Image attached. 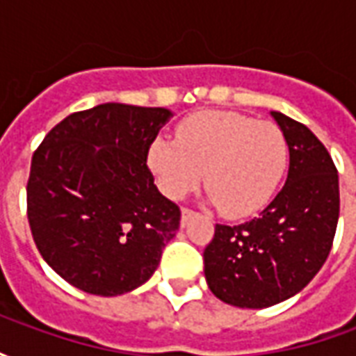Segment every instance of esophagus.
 <instances>
[{
    "instance_id": "1",
    "label": "esophagus",
    "mask_w": 356,
    "mask_h": 356,
    "mask_svg": "<svg viewBox=\"0 0 356 356\" xmlns=\"http://www.w3.org/2000/svg\"><path fill=\"white\" fill-rule=\"evenodd\" d=\"M193 216V209H188V208H183L181 209V223L185 225L186 221H188V217Z\"/></svg>"
}]
</instances>
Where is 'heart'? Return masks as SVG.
<instances>
[{
	"instance_id": "obj_1",
	"label": "heart",
	"mask_w": 356,
	"mask_h": 356,
	"mask_svg": "<svg viewBox=\"0 0 356 356\" xmlns=\"http://www.w3.org/2000/svg\"><path fill=\"white\" fill-rule=\"evenodd\" d=\"M288 163L290 147L278 125L219 110L186 118L177 143L158 137L148 148V168L168 198L181 200L204 177L209 200L231 219L261 211Z\"/></svg>"
}]
</instances>
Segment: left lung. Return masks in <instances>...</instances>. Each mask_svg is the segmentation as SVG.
Wrapping results in <instances>:
<instances>
[{"label":"left lung","instance_id":"8db88e82","mask_svg":"<svg viewBox=\"0 0 356 356\" xmlns=\"http://www.w3.org/2000/svg\"><path fill=\"white\" fill-rule=\"evenodd\" d=\"M290 147L288 179L261 216L216 225L204 250L209 290L225 303L263 309L296 296L326 261L339 217L332 156L307 125L270 112Z\"/></svg>","mask_w":356,"mask_h":356}]
</instances>
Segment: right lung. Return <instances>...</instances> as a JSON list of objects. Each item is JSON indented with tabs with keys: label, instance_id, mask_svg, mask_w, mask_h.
Returning <instances> with one entry per match:
<instances>
[{
	"label": "right lung",
	"instance_id": "right-lung-1",
	"mask_svg": "<svg viewBox=\"0 0 356 356\" xmlns=\"http://www.w3.org/2000/svg\"><path fill=\"white\" fill-rule=\"evenodd\" d=\"M171 116L106 102L65 118L34 152L28 223L42 257L68 284L110 298L154 275L181 221L147 165Z\"/></svg>",
	"mask_w": 356,
	"mask_h": 356
}]
</instances>
